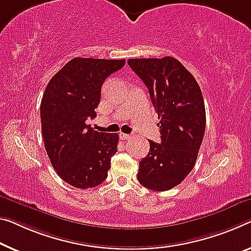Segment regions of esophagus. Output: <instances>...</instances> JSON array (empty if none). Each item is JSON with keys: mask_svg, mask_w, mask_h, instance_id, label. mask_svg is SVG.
<instances>
[{"mask_svg": "<svg viewBox=\"0 0 251 251\" xmlns=\"http://www.w3.org/2000/svg\"><path fill=\"white\" fill-rule=\"evenodd\" d=\"M120 138L122 139V140H128V139L131 138L130 134H126V133H120Z\"/></svg>", "mask_w": 251, "mask_h": 251, "instance_id": "1", "label": "esophagus"}]
</instances>
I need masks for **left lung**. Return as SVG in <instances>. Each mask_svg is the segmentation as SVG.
Listing matches in <instances>:
<instances>
[{"label":"left lung","instance_id":"left-lung-1","mask_svg":"<svg viewBox=\"0 0 251 251\" xmlns=\"http://www.w3.org/2000/svg\"><path fill=\"white\" fill-rule=\"evenodd\" d=\"M147 86L159 119L160 142L149 140L148 155L139 161L138 180L152 191H168L190 174L205 131V106L198 82L178 60L129 59Z\"/></svg>","mask_w":251,"mask_h":251}]
</instances>
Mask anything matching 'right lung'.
Returning <instances> with one entry per match:
<instances>
[{"instance_id": "1", "label": "right lung", "mask_w": 251, "mask_h": 251, "mask_svg": "<svg viewBox=\"0 0 251 251\" xmlns=\"http://www.w3.org/2000/svg\"><path fill=\"white\" fill-rule=\"evenodd\" d=\"M126 59H72L49 80L40 105L45 148L61 179L77 188L102 184L118 151V133L93 130L101 88Z\"/></svg>"}]
</instances>
